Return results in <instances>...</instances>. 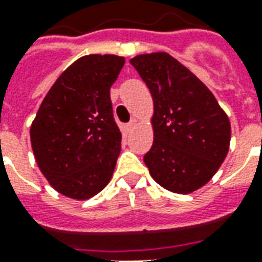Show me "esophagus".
I'll list each match as a JSON object with an SVG mask.
<instances>
[{
	"label": "esophagus",
	"instance_id": "esophagus-1",
	"mask_svg": "<svg viewBox=\"0 0 262 262\" xmlns=\"http://www.w3.org/2000/svg\"><path fill=\"white\" fill-rule=\"evenodd\" d=\"M136 126H137V120L136 119H132L130 122L127 123V129H129V130H132V129H135Z\"/></svg>",
	"mask_w": 262,
	"mask_h": 262
}]
</instances>
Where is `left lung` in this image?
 Masks as SVG:
<instances>
[{"instance_id":"left-lung-1","label":"left lung","mask_w":262,"mask_h":262,"mask_svg":"<svg viewBox=\"0 0 262 262\" xmlns=\"http://www.w3.org/2000/svg\"><path fill=\"white\" fill-rule=\"evenodd\" d=\"M153 97V146L144 156L150 176L176 193L208 184L230 146L229 116L208 86L165 52L130 60Z\"/></svg>"}]
</instances>
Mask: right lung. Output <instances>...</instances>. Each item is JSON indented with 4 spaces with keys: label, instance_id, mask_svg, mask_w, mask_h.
Returning a JSON list of instances; mask_svg holds the SVG:
<instances>
[{
    "label": "right lung",
    "instance_id": "right-lung-1",
    "mask_svg": "<svg viewBox=\"0 0 262 262\" xmlns=\"http://www.w3.org/2000/svg\"><path fill=\"white\" fill-rule=\"evenodd\" d=\"M125 64L115 54H88L69 66L49 90L31 125L39 170L61 195L85 201L114 174L122 133L111 86Z\"/></svg>",
    "mask_w": 262,
    "mask_h": 262
}]
</instances>
